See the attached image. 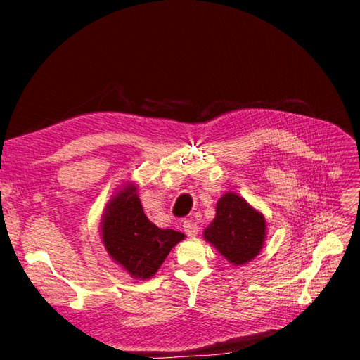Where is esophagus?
<instances>
[{
  "instance_id": "34e87169",
  "label": "esophagus",
  "mask_w": 360,
  "mask_h": 360,
  "mask_svg": "<svg viewBox=\"0 0 360 360\" xmlns=\"http://www.w3.org/2000/svg\"><path fill=\"white\" fill-rule=\"evenodd\" d=\"M183 230L189 237H195L198 234V225L193 221H184L183 222Z\"/></svg>"
}]
</instances>
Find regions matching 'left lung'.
<instances>
[{
  "label": "left lung",
  "instance_id": "8db88e82",
  "mask_svg": "<svg viewBox=\"0 0 360 360\" xmlns=\"http://www.w3.org/2000/svg\"><path fill=\"white\" fill-rule=\"evenodd\" d=\"M264 237V216L233 192L217 201L216 217L204 231L205 240L234 266L254 259L263 248Z\"/></svg>",
  "mask_w": 360,
  "mask_h": 360
}]
</instances>
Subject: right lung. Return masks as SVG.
Here are the masks:
<instances>
[{"mask_svg": "<svg viewBox=\"0 0 360 360\" xmlns=\"http://www.w3.org/2000/svg\"><path fill=\"white\" fill-rule=\"evenodd\" d=\"M184 234L160 230L146 216L134 184L120 191L108 204L102 221V240L108 254L136 279L153 276L169 250Z\"/></svg>", "mask_w": 360, "mask_h": 360, "instance_id": "obj_1", "label": "right lung"}]
</instances>
